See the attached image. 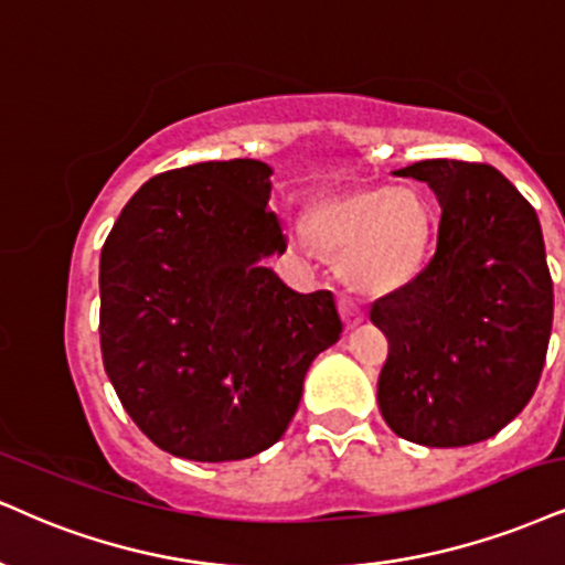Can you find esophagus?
I'll list each match as a JSON object with an SVG mask.
<instances>
[{
  "mask_svg": "<svg viewBox=\"0 0 565 565\" xmlns=\"http://www.w3.org/2000/svg\"><path fill=\"white\" fill-rule=\"evenodd\" d=\"M340 311H343V319H345V327H356L364 322V311L359 309L356 303L351 301V298L343 296L340 298Z\"/></svg>",
  "mask_w": 565,
  "mask_h": 565,
  "instance_id": "obj_1",
  "label": "esophagus"
}]
</instances>
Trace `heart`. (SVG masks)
<instances>
[{
  "mask_svg": "<svg viewBox=\"0 0 565 565\" xmlns=\"http://www.w3.org/2000/svg\"><path fill=\"white\" fill-rule=\"evenodd\" d=\"M303 227L319 248L340 254V275L353 290H401L427 262L435 212L411 188H361L306 209Z\"/></svg>",
  "mask_w": 565,
  "mask_h": 565,
  "instance_id": "b5f03b06",
  "label": "heart"
}]
</instances>
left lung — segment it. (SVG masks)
<instances>
[{"mask_svg":"<svg viewBox=\"0 0 565 565\" xmlns=\"http://www.w3.org/2000/svg\"><path fill=\"white\" fill-rule=\"evenodd\" d=\"M440 201L437 248L369 319L390 351L377 403L387 427L427 448L498 435L532 401L553 330V280L532 204L495 167L427 159L395 170Z\"/></svg>","mask_w":565,"mask_h":565,"instance_id":"8db88e82","label":"left lung"}]
</instances>
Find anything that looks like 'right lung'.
Listing matches in <instances>:
<instances>
[{
    "instance_id": "right-lung-1",
    "label": "right lung",
    "mask_w": 565,
    "mask_h": 565,
    "mask_svg": "<svg viewBox=\"0 0 565 565\" xmlns=\"http://www.w3.org/2000/svg\"><path fill=\"white\" fill-rule=\"evenodd\" d=\"M271 167L199 162L146 180L99 262L102 359L157 448L241 461L282 437L340 322L330 290L296 294L264 259L288 243Z\"/></svg>"
}]
</instances>
